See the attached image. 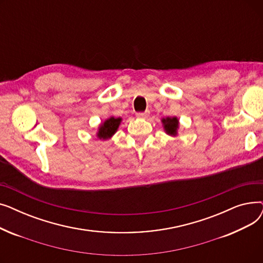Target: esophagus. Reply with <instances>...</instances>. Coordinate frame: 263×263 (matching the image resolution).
<instances>
[{
  "label": "esophagus",
  "instance_id": "esophagus-1",
  "mask_svg": "<svg viewBox=\"0 0 263 263\" xmlns=\"http://www.w3.org/2000/svg\"><path fill=\"white\" fill-rule=\"evenodd\" d=\"M150 112L149 110H146V112H142V113H136V117L137 118H147L149 116Z\"/></svg>",
  "mask_w": 263,
  "mask_h": 263
}]
</instances>
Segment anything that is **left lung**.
Listing matches in <instances>:
<instances>
[{"mask_svg": "<svg viewBox=\"0 0 263 263\" xmlns=\"http://www.w3.org/2000/svg\"><path fill=\"white\" fill-rule=\"evenodd\" d=\"M162 124H163V129L166 134L171 136H176L178 134L179 119L177 117L162 118Z\"/></svg>", "mask_w": 263, "mask_h": 263, "instance_id": "left-lung-1", "label": "left lung"}]
</instances>
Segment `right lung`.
I'll return each mask as SVG.
<instances>
[{"instance_id":"right-lung-1","label":"right lung","mask_w":263,"mask_h":263,"mask_svg":"<svg viewBox=\"0 0 263 263\" xmlns=\"http://www.w3.org/2000/svg\"><path fill=\"white\" fill-rule=\"evenodd\" d=\"M121 120L122 119L120 117L116 118L114 116H110L107 119H105L98 128L97 137L102 141L110 139V137H112L117 132Z\"/></svg>"}]
</instances>
